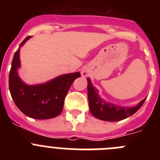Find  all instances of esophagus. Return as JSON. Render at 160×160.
<instances>
[{
	"label": "esophagus",
	"instance_id": "esophagus-1",
	"mask_svg": "<svg viewBox=\"0 0 160 160\" xmlns=\"http://www.w3.org/2000/svg\"><path fill=\"white\" fill-rule=\"evenodd\" d=\"M82 75L83 77H87V76L88 75V72H87V70H82Z\"/></svg>",
	"mask_w": 160,
	"mask_h": 160
}]
</instances>
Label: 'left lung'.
<instances>
[{
    "label": "left lung",
    "mask_w": 160,
    "mask_h": 160,
    "mask_svg": "<svg viewBox=\"0 0 160 160\" xmlns=\"http://www.w3.org/2000/svg\"><path fill=\"white\" fill-rule=\"evenodd\" d=\"M87 93H88L89 107L90 113L95 118L103 121L116 122L125 119L135 114L138 109L142 106L146 98L142 99L132 107H121L111 102L103 100L98 94V90L91 83V81L87 78Z\"/></svg>",
    "instance_id": "obj_1"
}]
</instances>
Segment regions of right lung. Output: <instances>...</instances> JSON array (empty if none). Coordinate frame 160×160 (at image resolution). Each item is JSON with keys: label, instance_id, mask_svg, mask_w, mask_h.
<instances>
[{"label": "right lung", "instance_id": "right-lung-1", "mask_svg": "<svg viewBox=\"0 0 160 160\" xmlns=\"http://www.w3.org/2000/svg\"><path fill=\"white\" fill-rule=\"evenodd\" d=\"M31 38H25L14 53L8 78L9 91L17 107L26 116L35 119H49L62 111L69 89L81 74L80 72L66 73L37 85L24 82L18 75V69L21 67L20 49Z\"/></svg>", "mask_w": 160, "mask_h": 160}]
</instances>
